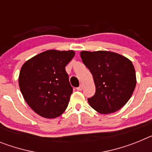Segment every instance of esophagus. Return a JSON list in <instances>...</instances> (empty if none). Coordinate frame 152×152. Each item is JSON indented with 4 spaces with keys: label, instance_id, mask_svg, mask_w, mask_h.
I'll list each match as a JSON object with an SVG mask.
<instances>
[{
    "label": "esophagus",
    "instance_id": "34e87169",
    "mask_svg": "<svg viewBox=\"0 0 152 152\" xmlns=\"http://www.w3.org/2000/svg\"><path fill=\"white\" fill-rule=\"evenodd\" d=\"M82 89H83V85H82V84H80V85L79 86L78 88H77V91H82Z\"/></svg>",
    "mask_w": 152,
    "mask_h": 152
}]
</instances>
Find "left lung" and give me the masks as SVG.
<instances>
[{
	"label": "left lung",
	"instance_id": "1",
	"mask_svg": "<svg viewBox=\"0 0 152 152\" xmlns=\"http://www.w3.org/2000/svg\"><path fill=\"white\" fill-rule=\"evenodd\" d=\"M80 58L92 74L96 87L94 95L88 99L91 107L103 114L121 109L130 99L136 85L132 61L108 51H82Z\"/></svg>",
	"mask_w": 152,
	"mask_h": 152
}]
</instances>
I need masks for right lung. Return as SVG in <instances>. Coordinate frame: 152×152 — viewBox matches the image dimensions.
<instances>
[{
	"instance_id": "obj_1",
	"label": "right lung",
	"mask_w": 152,
	"mask_h": 152,
	"mask_svg": "<svg viewBox=\"0 0 152 152\" xmlns=\"http://www.w3.org/2000/svg\"><path fill=\"white\" fill-rule=\"evenodd\" d=\"M75 56L69 51L48 50L24 63L19 76L20 91L28 105L39 116H59L73 92L65 66Z\"/></svg>"
}]
</instances>
